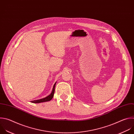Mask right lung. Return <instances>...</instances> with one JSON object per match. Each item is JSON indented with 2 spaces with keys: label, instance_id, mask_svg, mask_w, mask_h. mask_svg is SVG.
Masks as SVG:
<instances>
[{
  "label": "right lung",
  "instance_id": "add662e5",
  "mask_svg": "<svg viewBox=\"0 0 134 134\" xmlns=\"http://www.w3.org/2000/svg\"><path fill=\"white\" fill-rule=\"evenodd\" d=\"M56 83H57V82L54 83V86H53V87L52 91L51 93L48 96H47V97H46L44 98H42V99H38V100H33V101H31V102H32V103H38L47 102V101H49L51 100L52 99V98H53V97H54V92H55V87Z\"/></svg>",
  "mask_w": 134,
  "mask_h": 134
}]
</instances>
